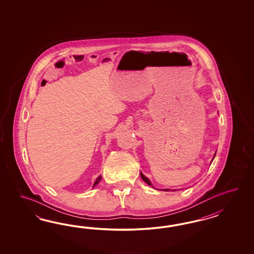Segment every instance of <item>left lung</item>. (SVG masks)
I'll list each match as a JSON object with an SVG mask.
<instances>
[{
    "label": "left lung",
    "mask_w": 254,
    "mask_h": 254,
    "mask_svg": "<svg viewBox=\"0 0 254 254\" xmlns=\"http://www.w3.org/2000/svg\"><path fill=\"white\" fill-rule=\"evenodd\" d=\"M216 153L215 154H214V157H215ZM214 157H213V159H214ZM213 159H212V161H213ZM140 177H141V179L146 183L147 185H150V186H153V185H152V183H151V181L148 179V178L145 177L141 172H140ZM154 187V186H153ZM177 189H172V190H170V189H164V191H176Z\"/></svg>",
    "instance_id": "left-lung-1"
}]
</instances>
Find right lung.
Returning <instances> with one entry per match:
<instances>
[{"label": "right lung", "instance_id": "1", "mask_svg": "<svg viewBox=\"0 0 254 254\" xmlns=\"http://www.w3.org/2000/svg\"><path fill=\"white\" fill-rule=\"evenodd\" d=\"M101 180V176H99V177L97 178V180H96V182L94 183V185H93V187H95L96 185H98L99 183H100V181Z\"/></svg>", "mask_w": 254, "mask_h": 254}]
</instances>
